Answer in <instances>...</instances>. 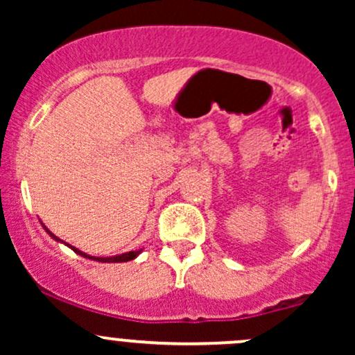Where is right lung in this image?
I'll list each match as a JSON object with an SVG mask.
<instances>
[{"label":"right lung","instance_id":"add662e5","mask_svg":"<svg viewBox=\"0 0 355 355\" xmlns=\"http://www.w3.org/2000/svg\"><path fill=\"white\" fill-rule=\"evenodd\" d=\"M40 223H42V220H40ZM42 227H43L44 230H46V234L50 235V237H51L53 240H56V242H61V243H64V245H67L68 248H71V250L75 252V254H78V255H81V257H85V259L95 260V262H101V263H118V262H128V260H133V259H137V257L141 254V248H140V250L125 252V254H120V255H113V257H93V255H88V254H85V252L78 250V248H76V247H73V245H70V243H67V242H63V240H60L58 237H56L55 234H51V232L48 230V227L44 225V223H42Z\"/></svg>","mask_w":355,"mask_h":355}]
</instances>
